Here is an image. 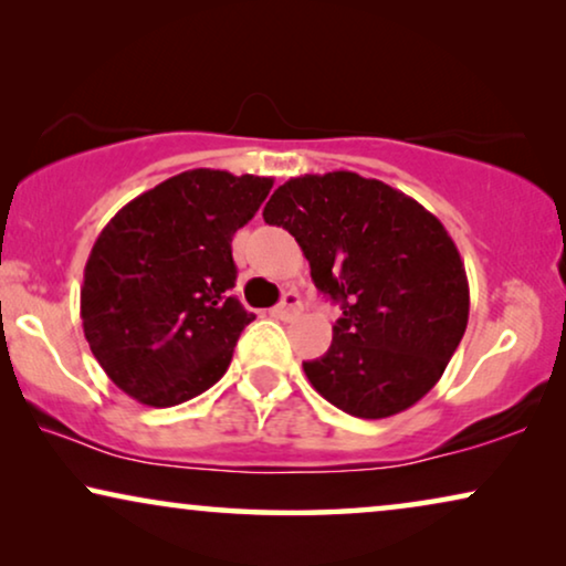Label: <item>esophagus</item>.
<instances>
[{
    "instance_id": "1",
    "label": "esophagus",
    "mask_w": 566,
    "mask_h": 566,
    "mask_svg": "<svg viewBox=\"0 0 566 566\" xmlns=\"http://www.w3.org/2000/svg\"><path fill=\"white\" fill-rule=\"evenodd\" d=\"M298 312H301V298L296 293H285L281 304L273 308V316H277V319H291V316H296Z\"/></svg>"
}]
</instances>
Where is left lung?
I'll return each mask as SVG.
<instances>
[{
	"instance_id": "1",
	"label": "left lung",
	"mask_w": 566,
	"mask_h": 566,
	"mask_svg": "<svg viewBox=\"0 0 566 566\" xmlns=\"http://www.w3.org/2000/svg\"><path fill=\"white\" fill-rule=\"evenodd\" d=\"M262 219L283 227L312 281L343 308L332 345L304 363L329 405L381 420L417 405L469 322V281L451 234L415 198L355 172L291 177Z\"/></svg>"
}]
</instances>
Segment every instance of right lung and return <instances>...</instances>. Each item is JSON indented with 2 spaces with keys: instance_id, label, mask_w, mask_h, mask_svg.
Masks as SVG:
<instances>
[{
  "instance_id": "add662e5",
  "label": "right lung",
  "mask_w": 566,
  "mask_h": 566,
  "mask_svg": "<svg viewBox=\"0 0 566 566\" xmlns=\"http://www.w3.org/2000/svg\"><path fill=\"white\" fill-rule=\"evenodd\" d=\"M273 180L188 169L120 208L92 247L82 327L107 378L149 407L182 405L227 374L254 319L231 296V239Z\"/></svg>"
}]
</instances>
